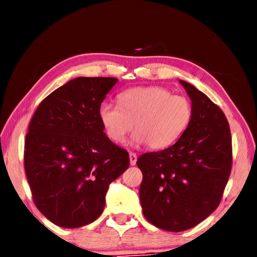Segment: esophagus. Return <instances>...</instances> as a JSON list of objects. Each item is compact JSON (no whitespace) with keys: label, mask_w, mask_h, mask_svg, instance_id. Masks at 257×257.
<instances>
[{"label":"esophagus","mask_w":257,"mask_h":257,"mask_svg":"<svg viewBox=\"0 0 257 257\" xmlns=\"http://www.w3.org/2000/svg\"><path fill=\"white\" fill-rule=\"evenodd\" d=\"M129 162H130V165H135L137 162V155L135 153H132V152L129 153Z\"/></svg>","instance_id":"34e87169"}]
</instances>
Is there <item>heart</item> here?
Wrapping results in <instances>:
<instances>
[{
    "mask_svg": "<svg viewBox=\"0 0 257 257\" xmlns=\"http://www.w3.org/2000/svg\"><path fill=\"white\" fill-rule=\"evenodd\" d=\"M191 113L188 99L158 86L124 90L119 95V104L104 102L98 111L106 135L113 142L123 143L134 128L136 133L132 144H147L152 150L175 144L189 125Z\"/></svg>",
    "mask_w": 257,
    "mask_h": 257,
    "instance_id": "heart-1",
    "label": "heart"
}]
</instances>
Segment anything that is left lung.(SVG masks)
<instances>
[{"label":"left lung","mask_w":257,"mask_h":257,"mask_svg":"<svg viewBox=\"0 0 257 257\" xmlns=\"http://www.w3.org/2000/svg\"><path fill=\"white\" fill-rule=\"evenodd\" d=\"M179 82L191 101L189 125L172 146L137 161L143 213L155 227L172 232L195 227L219 206L232 161L223 112L196 87Z\"/></svg>","instance_id":"obj_1"}]
</instances>
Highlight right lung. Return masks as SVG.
Returning a JSON list of instances; mask_svg holds the SVG:
<instances>
[{"label":"right lung","instance_id":"right-lung-1","mask_svg":"<svg viewBox=\"0 0 257 257\" xmlns=\"http://www.w3.org/2000/svg\"><path fill=\"white\" fill-rule=\"evenodd\" d=\"M118 79L78 77L50 94L29 123L25 170L38 210L62 228L102 214L112 181L129 168L127 151L107 138L99 106Z\"/></svg>","mask_w":257,"mask_h":257}]
</instances>
